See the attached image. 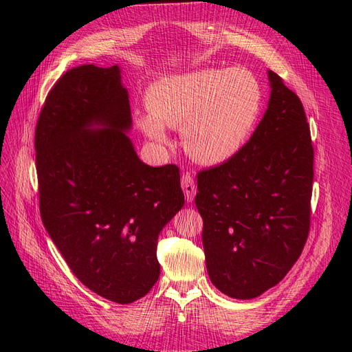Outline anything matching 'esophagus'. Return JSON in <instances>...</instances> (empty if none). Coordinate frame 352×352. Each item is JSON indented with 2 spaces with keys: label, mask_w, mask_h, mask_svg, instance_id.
<instances>
[{
  "label": "esophagus",
  "mask_w": 352,
  "mask_h": 352,
  "mask_svg": "<svg viewBox=\"0 0 352 352\" xmlns=\"http://www.w3.org/2000/svg\"><path fill=\"white\" fill-rule=\"evenodd\" d=\"M180 182H182V189L185 192V198L188 202H192L194 201V197H195V192H197V186H195V182L192 176H190L189 173H185L182 176V179H180Z\"/></svg>",
  "instance_id": "esophagus-1"
}]
</instances>
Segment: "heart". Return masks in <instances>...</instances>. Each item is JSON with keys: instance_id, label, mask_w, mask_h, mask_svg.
I'll return each mask as SVG.
<instances>
[{"instance_id": "obj_1", "label": "heart", "mask_w": 352, "mask_h": 352, "mask_svg": "<svg viewBox=\"0 0 352 352\" xmlns=\"http://www.w3.org/2000/svg\"><path fill=\"white\" fill-rule=\"evenodd\" d=\"M150 111L136 116L140 129L157 145H167L166 126L182 131L186 151L206 164L236 155L263 110L264 92L248 69H206L168 74L146 94Z\"/></svg>"}]
</instances>
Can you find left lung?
<instances>
[{"label":"left lung","instance_id":"1","mask_svg":"<svg viewBox=\"0 0 352 352\" xmlns=\"http://www.w3.org/2000/svg\"><path fill=\"white\" fill-rule=\"evenodd\" d=\"M270 100L242 150L201 170L195 206L206 265L220 292L251 300L278 285L310 230L314 150L301 100L269 70Z\"/></svg>","mask_w":352,"mask_h":352}]
</instances>
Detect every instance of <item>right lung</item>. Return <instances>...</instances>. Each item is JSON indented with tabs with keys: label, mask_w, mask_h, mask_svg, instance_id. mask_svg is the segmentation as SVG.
<instances>
[{
	"label": "right lung",
	"mask_w": 352,
	"mask_h": 352,
	"mask_svg": "<svg viewBox=\"0 0 352 352\" xmlns=\"http://www.w3.org/2000/svg\"><path fill=\"white\" fill-rule=\"evenodd\" d=\"M120 67L85 65L48 92L35 131L42 223L74 276L131 304L160 276L157 239L184 207L179 168L138 157Z\"/></svg>",
	"instance_id": "obj_1"
}]
</instances>
